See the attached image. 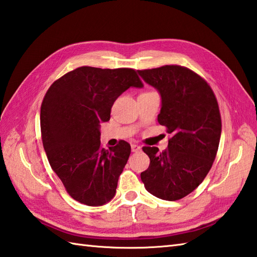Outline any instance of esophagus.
I'll return each instance as SVG.
<instances>
[{"label": "esophagus", "mask_w": 257, "mask_h": 257, "mask_svg": "<svg viewBox=\"0 0 257 257\" xmlns=\"http://www.w3.org/2000/svg\"><path fill=\"white\" fill-rule=\"evenodd\" d=\"M131 149H132V152H139L142 148H141V146L138 144H132L131 145Z\"/></svg>", "instance_id": "34e87169"}]
</instances>
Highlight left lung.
I'll list each match as a JSON object with an SVG mask.
<instances>
[{
    "label": "left lung",
    "mask_w": 257,
    "mask_h": 257,
    "mask_svg": "<svg viewBox=\"0 0 257 257\" xmlns=\"http://www.w3.org/2000/svg\"><path fill=\"white\" fill-rule=\"evenodd\" d=\"M139 74L159 90L158 121L171 135L164 151L144 146L151 162L141 180L154 196L181 200L201 184L216 158L222 131L217 99L208 83L185 66L164 65Z\"/></svg>",
    "instance_id": "1"
}]
</instances>
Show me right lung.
Masks as SVG:
<instances>
[{
    "instance_id": "right-lung-1",
    "label": "right lung",
    "mask_w": 257,
    "mask_h": 257,
    "mask_svg": "<svg viewBox=\"0 0 257 257\" xmlns=\"http://www.w3.org/2000/svg\"><path fill=\"white\" fill-rule=\"evenodd\" d=\"M142 87L133 69L81 66L57 78L41 105L42 142L49 163L75 201L98 206L111 201L131 154L121 141L105 150L99 126L128 87Z\"/></svg>"
}]
</instances>
